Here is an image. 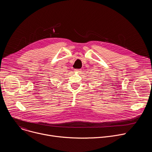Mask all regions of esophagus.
Returning a JSON list of instances; mask_svg holds the SVG:
<instances>
[{
  "label": "esophagus",
  "mask_w": 152,
  "mask_h": 152,
  "mask_svg": "<svg viewBox=\"0 0 152 152\" xmlns=\"http://www.w3.org/2000/svg\"><path fill=\"white\" fill-rule=\"evenodd\" d=\"M75 72H81V69H75Z\"/></svg>",
  "instance_id": "34e87169"
}]
</instances>
